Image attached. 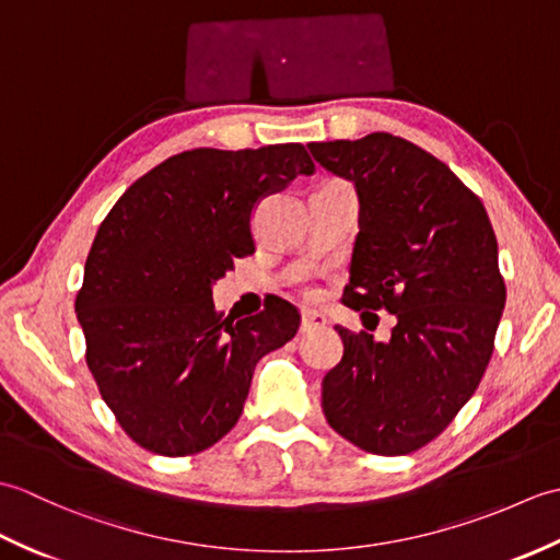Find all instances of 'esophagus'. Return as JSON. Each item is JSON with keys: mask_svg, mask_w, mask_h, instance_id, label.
<instances>
[{"mask_svg": "<svg viewBox=\"0 0 560 560\" xmlns=\"http://www.w3.org/2000/svg\"><path fill=\"white\" fill-rule=\"evenodd\" d=\"M327 325V317L319 315L315 311H303L301 313V331H311V329H319Z\"/></svg>", "mask_w": 560, "mask_h": 560, "instance_id": "1", "label": "esophagus"}]
</instances>
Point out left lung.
<instances>
[{
  "label": "left lung",
  "mask_w": 560,
  "mask_h": 560,
  "mask_svg": "<svg viewBox=\"0 0 560 560\" xmlns=\"http://www.w3.org/2000/svg\"><path fill=\"white\" fill-rule=\"evenodd\" d=\"M313 159L353 183L359 235L343 305L397 317L387 341L335 327L323 380L327 423L373 455H409L477 392L505 307L498 243L481 199L401 137L313 141Z\"/></svg>",
  "instance_id": "1"
}]
</instances>
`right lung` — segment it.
<instances>
[{
	"label": "right lung",
	"instance_id": "right-lung-1",
	"mask_svg": "<svg viewBox=\"0 0 560 560\" xmlns=\"http://www.w3.org/2000/svg\"><path fill=\"white\" fill-rule=\"evenodd\" d=\"M313 173L303 144L183 151L101 223L74 307L89 371L137 445L185 457L219 443L241 419L257 361L295 337L291 303L269 301L233 325L211 289L255 253L259 201Z\"/></svg>",
	"mask_w": 560,
	"mask_h": 560
}]
</instances>
